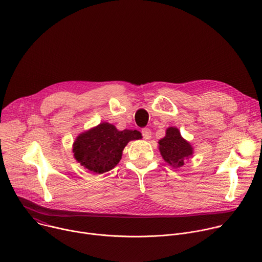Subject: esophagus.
Segmentation results:
<instances>
[{
	"label": "esophagus",
	"instance_id": "esophagus-1",
	"mask_svg": "<svg viewBox=\"0 0 262 262\" xmlns=\"http://www.w3.org/2000/svg\"><path fill=\"white\" fill-rule=\"evenodd\" d=\"M142 136H143V138L145 140L150 139L151 138V130L149 129V128H143L142 129Z\"/></svg>",
	"mask_w": 262,
	"mask_h": 262
}]
</instances>
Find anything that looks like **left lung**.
Instances as JSON below:
<instances>
[{
	"label": "left lung",
	"mask_w": 262,
	"mask_h": 262,
	"mask_svg": "<svg viewBox=\"0 0 262 262\" xmlns=\"http://www.w3.org/2000/svg\"><path fill=\"white\" fill-rule=\"evenodd\" d=\"M159 144L163 159L174 168L182 167L184 161L193 155V147L181 137L176 127H169L166 130V136L159 141Z\"/></svg>",
	"instance_id": "obj_1"
}]
</instances>
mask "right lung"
Masks as SVG:
<instances>
[{
  "label": "right lung",
  "mask_w": 262,
  "mask_h": 262,
  "mask_svg": "<svg viewBox=\"0 0 262 262\" xmlns=\"http://www.w3.org/2000/svg\"><path fill=\"white\" fill-rule=\"evenodd\" d=\"M141 138L138 130H118L113 124L102 122L79 135L72 151L74 159L86 169L102 174L117 166L129 141Z\"/></svg>",
  "instance_id": "right-lung-1"
}]
</instances>
